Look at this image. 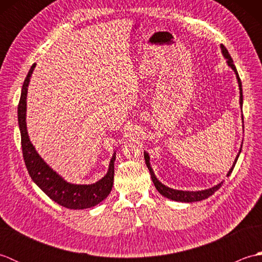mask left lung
Here are the masks:
<instances>
[{
  "label": "left lung",
  "instance_id": "1",
  "mask_svg": "<svg viewBox=\"0 0 262 262\" xmlns=\"http://www.w3.org/2000/svg\"><path fill=\"white\" fill-rule=\"evenodd\" d=\"M221 51H222V54H223V56L226 58V62H227V65L230 66V68L234 71V73L236 75V79H237V83H238V89H240V107L242 109V104H243V94H242V83H241V80H240V76H238V73L236 71V68L235 65L233 64V59L231 57V55L229 54V52H227V49L225 48V46L222 43L221 45ZM242 120H243V115H242ZM241 149H242V146L240 148V151H238V154L237 157L234 161V163H233L232 168L230 169V171L227 172V177H230V174L232 173L233 169H234L235 166V163L236 161L238 159V155H240L241 153ZM144 159H145V163H146V166L147 169L149 171V173H151V178H152V181L154 183L155 188L158 189V191L162 194V196L169 198L171 200H176V202H182V203H193V202H200V200H204L206 198H208L209 196H211L215 191L219 190V189L222 187V183L221 182L219 183V185H216L214 187H211L209 189H205V190H198V191H183V190H177V189H172V188H169L164 186L162 182H160L158 180V178L155 177L154 172H153V169L151 168V164H149V157L148 154L146 152H144Z\"/></svg>",
  "mask_w": 262,
  "mask_h": 262
}]
</instances>
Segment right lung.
<instances>
[{"label":"right lung","instance_id":"right-lung-1","mask_svg":"<svg viewBox=\"0 0 262 262\" xmlns=\"http://www.w3.org/2000/svg\"><path fill=\"white\" fill-rule=\"evenodd\" d=\"M36 64L31 66L28 72V75L24 82L21 90V97L18 105V121L21 133V146L24 160L29 172V176L33 182L45 192L47 196L59 204L63 207L70 209H84L101 203L103 199L108 197L114 185L115 174V160L116 153L110 160L109 169L107 174L102 179L91 185H74L65 181L56 171H54L32 145L27 130L26 113H27V93L29 85L30 77Z\"/></svg>","mask_w":262,"mask_h":262}]
</instances>
